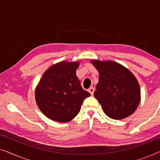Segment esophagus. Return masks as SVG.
Here are the masks:
<instances>
[{
    "label": "esophagus",
    "mask_w": 160,
    "mask_h": 160,
    "mask_svg": "<svg viewBox=\"0 0 160 160\" xmlns=\"http://www.w3.org/2000/svg\"><path fill=\"white\" fill-rule=\"evenodd\" d=\"M88 91H89V92L92 95L93 93H94V92H95V88H94V87H90V88L88 89Z\"/></svg>",
    "instance_id": "obj_1"
}]
</instances>
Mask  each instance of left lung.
<instances>
[{"label":"left lung","instance_id":"1","mask_svg":"<svg viewBox=\"0 0 160 160\" xmlns=\"http://www.w3.org/2000/svg\"><path fill=\"white\" fill-rule=\"evenodd\" d=\"M99 72L94 96L104 113L113 119H122L132 114L141 102V89L130 70L111 60H91Z\"/></svg>","mask_w":160,"mask_h":160}]
</instances>
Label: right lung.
Returning <instances> with one entry per match:
<instances>
[{"label":"right lung","mask_w":160,"mask_h":160,"mask_svg":"<svg viewBox=\"0 0 160 160\" xmlns=\"http://www.w3.org/2000/svg\"><path fill=\"white\" fill-rule=\"evenodd\" d=\"M80 62L61 61L43 73L35 91L37 106L43 114L55 122L71 121L79 113L85 98L90 96L76 76Z\"/></svg>","instance_id":"right-lung-1"}]
</instances>
